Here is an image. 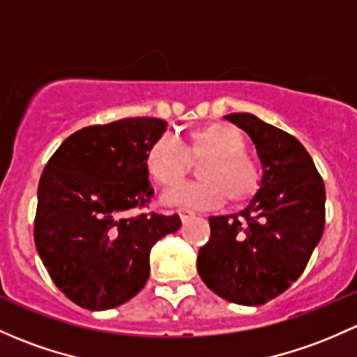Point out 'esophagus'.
<instances>
[{
	"label": "esophagus",
	"instance_id": "1",
	"mask_svg": "<svg viewBox=\"0 0 357 357\" xmlns=\"http://www.w3.org/2000/svg\"><path fill=\"white\" fill-rule=\"evenodd\" d=\"M178 215H179V219L185 222V220H188L190 217H193V213L188 212V210H178Z\"/></svg>",
	"mask_w": 357,
	"mask_h": 357
}]
</instances>
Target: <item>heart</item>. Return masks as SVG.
<instances>
[{
    "label": "heart",
    "instance_id": "heart-1",
    "mask_svg": "<svg viewBox=\"0 0 357 357\" xmlns=\"http://www.w3.org/2000/svg\"><path fill=\"white\" fill-rule=\"evenodd\" d=\"M248 144L236 126L212 121L195 126L181 145L162 137L149 145L145 171L162 188H172L188 176L191 162H200L202 181L178 186L164 197L169 205L185 208H213L227 202L234 207L250 204L264 185V171L246 153Z\"/></svg>",
    "mask_w": 357,
    "mask_h": 357
}]
</instances>
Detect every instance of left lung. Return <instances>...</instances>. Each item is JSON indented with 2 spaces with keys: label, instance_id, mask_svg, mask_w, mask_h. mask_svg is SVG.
I'll return each mask as SVG.
<instances>
[{
  "label": "left lung",
  "instance_id": "1",
  "mask_svg": "<svg viewBox=\"0 0 357 357\" xmlns=\"http://www.w3.org/2000/svg\"><path fill=\"white\" fill-rule=\"evenodd\" d=\"M226 119L253 140L264 185L243 212L210 217V239L198 251L197 268L222 299L258 306L305 272L324 234L325 185L292 135L250 112H232Z\"/></svg>",
  "mask_w": 357,
  "mask_h": 357
}]
</instances>
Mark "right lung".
<instances>
[{
  "label": "right lung",
  "mask_w": 357,
  "mask_h": 357,
  "mask_svg": "<svg viewBox=\"0 0 357 357\" xmlns=\"http://www.w3.org/2000/svg\"><path fill=\"white\" fill-rule=\"evenodd\" d=\"M164 119L126 118L75 131L47 160L37 188L33 239L56 287L75 305L111 310L147 284L150 250L176 215L142 212L153 197L144 155Z\"/></svg>",
  "instance_id": "obj_1"
}]
</instances>
